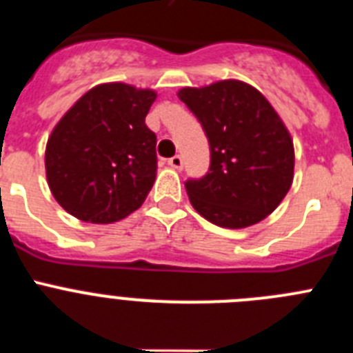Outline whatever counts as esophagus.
I'll use <instances>...</instances> for the list:
<instances>
[{
  "mask_svg": "<svg viewBox=\"0 0 353 353\" xmlns=\"http://www.w3.org/2000/svg\"><path fill=\"white\" fill-rule=\"evenodd\" d=\"M168 164H170L171 168H174V170H182L183 168L182 155H173L171 159H168Z\"/></svg>",
  "mask_w": 353,
  "mask_h": 353,
  "instance_id": "esophagus-1",
  "label": "esophagus"
}]
</instances>
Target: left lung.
Here are the masks:
<instances>
[{"instance_id": "8db88e82", "label": "left lung", "mask_w": 353, "mask_h": 353, "mask_svg": "<svg viewBox=\"0 0 353 353\" xmlns=\"http://www.w3.org/2000/svg\"><path fill=\"white\" fill-rule=\"evenodd\" d=\"M179 99L210 145L207 174L185 182L192 207L221 228L263 221L293 182V141L279 114L256 88L236 79L182 88Z\"/></svg>"}]
</instances>
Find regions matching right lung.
<instances>
[{"label":"right lung","instance_id":"obj_1","mask_svg":"<svg viewBox=\"0 0 353 353\" xmlns=\"http://www.w3.org/2000/svg\"><path fill=\"white\" fill-rule=\"evenodd\" d=\"M155 97L130 84H99L58 121L46 146V174L68 214L109 224L141 207L157 174V136L145 123Z\"/></svg>","mask_w":353,"mask_h":353}]
</instances>
